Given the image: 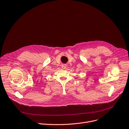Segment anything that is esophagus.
I'll use <instances>...</instances> for the list:
<instances>
[{
	"label": "esophagus",
	"mask_w": 129,
	"mask_h": 129,
	"mask_svg": "<svg viewBox=\"0 0 129 129\" xmlns=\"http://www.w3.org/2000/svg\"><path fill=\"white\" fill-rule=\"evenodd\" d=\"M66 68V65L65 64H62L61 65V68L63 69H65Z\"/></svg>",
	"instance_id": "1"
}]
</instances>
